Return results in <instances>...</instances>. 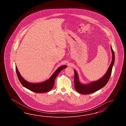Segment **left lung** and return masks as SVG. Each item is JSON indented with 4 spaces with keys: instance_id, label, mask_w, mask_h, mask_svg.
Masks as SVG:
<instances>
[{
    "instance_id": "1",
    "label": "left lung",
    "mask_w": 126,
    "mask_h": 126,
    "mask_svg": "<svg viewBox=\"0 0 126 126\" xmlns=\"http://www.w3.org/2000/svg\"><path fill=\"white\" fill-rule=\"evenodd\" d=\"M111 49L112 50V62L106 74L103 78L99 80L91 82L87 85L82 84L79 82L78 74L76 71L74 70V86L75 90L78 93L83 94H91L99 90V89L102 88L107 84L111 75L112 67L114 64L115 60L114 53L112 50V47H111Z\"/></svg>"
}]
</instances>
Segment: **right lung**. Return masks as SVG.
Segmentation results:
<instances>
[{"instance_id":"obj_1","label":"right lung","mask_w":126,"mask_h":126,"mask_svg":"<svg viewBox=\"0 0 126 126\" xmlns=\"http://www.w3.org/2000/svg\"><path fill=\"white\" fill-rule=\"evenodd\" d=\"M67 66L66 65L59 67L48 80L39 83H30L25 80L20 74L16 66V71L19 81L22 86L31 91L35 92V93H41L47 92L53 89L54 87L55 80L57 76L59 74V72L65 68Z\"/></svg>"}]
</instances>
